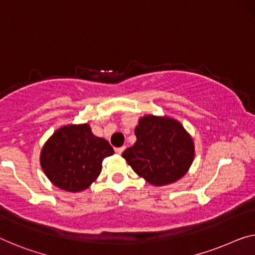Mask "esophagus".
Instances as JSON below:
<instances>
[{
  "label": "esophagus",
  "instance_id": "34e87169",
  "mask_svg": "<svg viewBox=\"0 0 255 255\" xmlns=\"http://www.w3.org/2000/svg\"><path fill=\"white\" fill-rule=\"evenodd\" d=\"M125 149V146H123V147H119V148H116L115 149V151H116V154H119V155H121L123 152V150Z\"/></svg>",
  "mask_w": 255,
  "mask_h": 255
}]
</instances>
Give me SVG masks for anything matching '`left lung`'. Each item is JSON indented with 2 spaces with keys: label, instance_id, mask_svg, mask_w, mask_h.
I'll return each instance as SVG.
<instances>
[{
  "label": "left lung",
  "instance_id": "obj_1",
  "mask_svg": "<svg viewBox=\"0 0 255 255\" xmlns=\"http://www.w3.org/2000/svg\"><path fill=\"white\" fill-rule=\"evenodd\" d=\"M136 141L122 156L140 177L164 186L186 174L194 159V142L172 119L148 115L135 128Z\"/></svg>",
  "mask_w": 255,
  "mask_h": 255
}]
</instances>
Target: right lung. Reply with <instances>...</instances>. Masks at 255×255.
<instances>
[{
  "mask_svg": "<svg viewBox=\"0 0 255 255\" xmlns=\"http://www.w3.org/2000/svg\"><path fill=\"white\" fill-rule=\"evenodd\" d=\"M113 154L108 141L93 134L88 124L67 125L46 141L41 165L54 186L76 193L99 177L103 160Z\"/></svg>",
  "mask_w": 255,
  "mask_h": 255,
  "instance_id": "add662e5",
  "label": "right lung"
}]
</instances>
